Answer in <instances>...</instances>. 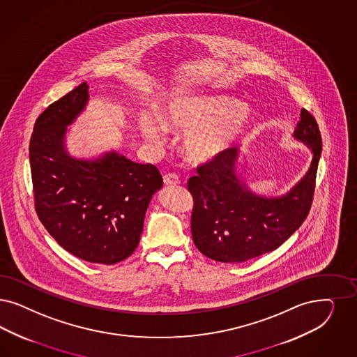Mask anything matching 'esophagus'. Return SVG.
<instances>
[{"mask_svg":"<svg viewBox=\"0 0 357 357\" xmlns=\"http://www.w3.org/2000/svg\"><path fill=\"white\" fill-rule=\"evenodd\" d=\"M163 183L166 185H176L181 183V181H179V176L176 174L169 172V174L163 175Z\"/></svg>","mask_w":357,"mask_h":357,"instance_id":"1","label":"esophagus"}]
</instances>
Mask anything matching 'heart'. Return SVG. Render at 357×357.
<instances>
[{"label": "heart", "mask_w": 357, "mask_h": 357, "mask_svg": "<svg viewBox=\"0 0 357 357\" xmlns=\"http://www.w3.org/2000/svg\"><path fill=\"white\" fill-rule=\"evenodd\" d=\"M250 120L245 105L218 95H187L165 104L160 121L166 129L188 132L185 154L195 162H208L231 148L243 135ZM139 130L151 142L162 141V126L157 119L142 116Z\"/></svg>", "instance_id": "b5f03b06"}]
</instances>
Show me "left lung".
<instances>
[{
  "instance_id": "8db88e82",
  "label": "left lung",
  "mask_w": 357,
  "mask_h": 357,
  "mask_svg": "<svg viewBox=\"0 0 357 357\" xmlns=\"http://www.w3.org/2000/svg\"><path fill=\"white\" fill-rule=\"evenodd\" d=\"M294 138L312 151L306 175L282 197L256 195L237 175V149L197 166L188 179L194 199L191 215L192 240L208 259L244 262L282 245L306 220L312 204L321 154L319 126L302 109Z\"/></svg>"
}]
</instances>
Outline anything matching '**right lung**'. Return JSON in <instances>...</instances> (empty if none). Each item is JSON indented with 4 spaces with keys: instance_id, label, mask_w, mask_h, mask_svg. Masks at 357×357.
I'll use <instances>...</instances> for the list:
<instances>
[{
    "instance_id": "add662e5",
    "label": "right lung",
    "mask_w": 357,
    "mask_h": 357,
    "mask_svg": "<svg viewBox=\"0 0 357 357\" xmlns=\"http://www.w3.org/2000/svg\"><path fill=\"white\" fill-rule=\"evenodd\" d=\"M86 102L84 82L39 114L29 146L34 203L40 222L67 252L113 265L135 252L149 203L163 181L155 166L116 151L98 160L68 154L67 126Z\"/></svg>"
}]
</instances>
